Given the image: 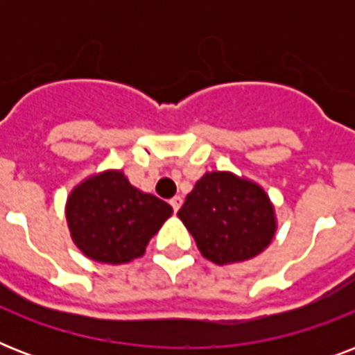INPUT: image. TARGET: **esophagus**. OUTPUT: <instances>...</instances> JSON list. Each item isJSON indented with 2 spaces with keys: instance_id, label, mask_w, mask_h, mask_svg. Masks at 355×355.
<instances>
[{
  "instance_id": "34e87169",
  "label": "esophagus",
  "mask_w": 355,
  "mask_h": 355,
  "mask_svg": "<svg viewBox=\"0 0 355 355\" xmlns=\"http://www.w3.org/2000/svg\"><path fill=\"white\" fill-rule=\"evenodd\" d=\"M169 205L173 206V211L177 214V211L180 210V206H182V197H173V199L169 200Z\"/></svg>"
}]
</instances>
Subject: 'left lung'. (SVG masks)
Returning <instances> with one entry per match:
<instances>
[{
    "label": "left lung",
    "instance_id": "8db88e82",
    "mask_svg": "<svg viewBox=\"0 0 355 355\" xmlns=\"http://www.w3.org/2000/svg\"><path fill=\"white\" fill-rule=\"evenodd\" d=\"M197 248L216 265L248 261L275 239L278 219L258 182L232 171H206L178 210Z\"/></svg>",
    "mask_w": 355,
    "mask_h": 355
}]
</instances>
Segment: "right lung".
<instances>
[{
  "mask_svg": "<svg viewBox=\"0 0 355 355\" xmlns=\"http://www.w3.org/2000/svg\"><path fill=\"white\" fill-rule=\"evenodd\" d=\"M173 208L128 182L121 169L80 180L66 199V221L75 247L99 263L121 265L144 256Z\"/></svg>",
  "mask_w": 355,
  "mask_h": 355,
  "instance_id": "obj_1",
  "label": "right lung"
}]
</instances>
